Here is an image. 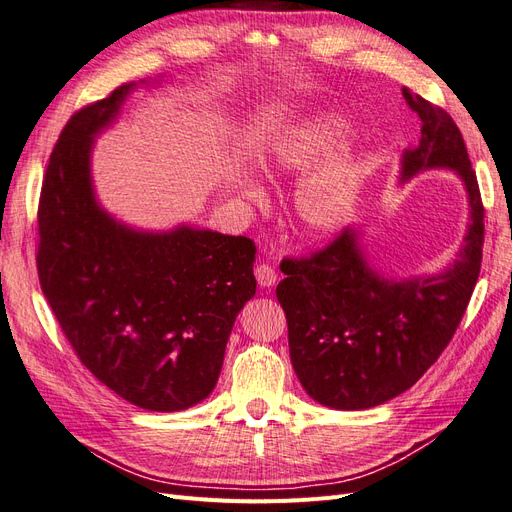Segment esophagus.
Here are the masks:
<instances>
[{"label": "esophagus", "instance_id": "34e87169", "mask_svg": "<svg viewBox=\"0 0 512 512\" xmlns=\"http://www.w3.org/2000/svg\"><path fill=\"white\" fill-rule=\"evenodd\" d=\"M254 275H256V282H258L260 288H271L277 282L275 269L271 265H265V262H262V265H256Z\"/></svg>", "mask_w": 512, "mask_h": 512}]
</instances>
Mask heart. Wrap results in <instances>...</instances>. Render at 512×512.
<instances>
[{"label":"heart","mask_w":512,"mask_h":512,"mask_svg":"<svg viewBox=\"0 0 512 512\" xmlns=\"http://www.w3.org/2000/svg\"><path fill=\"white\" fill-rule=\"evenodd\" d=\"M348 128L335 115H318L284 132L271 147L275 173L299 175L316 166L342 141ZM361 181V164L352 158H333L309 177L299 190L297 207L309 230L327 235L342 226L352 211ZM252 200H262L258 185L247 188Z\"/></svg>","instance_id":"1"}]
</instances>
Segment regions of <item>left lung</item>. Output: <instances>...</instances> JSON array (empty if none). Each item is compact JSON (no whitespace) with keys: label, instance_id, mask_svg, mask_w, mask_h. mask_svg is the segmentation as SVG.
Masks as SVG:
<instances>
[{"label":"left lung","instance_id":"8db88e82","mask_svg":"<svg viewBox=\"0 0 512 512\" xmlns=\"http://www.w3.org/2000/svg\"><path fill=\"white\" fill-rule=\"evenodd\" d=\"M404 98L421 119V141L404 151L401 181L453 168L468 190L470 226L453 267L425 280H384L367 265L352 228L314 254L288 258L275 294L288 322L290 361L307 395L335 410L380 406L438 361L483 260L485 207L457 123L406 87Z\"/></svg>","mask_w":512,"mask_h":512}]
</instances>
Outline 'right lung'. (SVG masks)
<instances>
[{
	"instance_id": "obj_1",
	"label": "right lung",
	"mask_w": 512,
	"mask_h": 512,
	"mask_svg": "<svg viewBox=\"0 0 512 512\" xmlns=\"http://www.w3.org/2000/svg\"><path fill=\"white\" fill-rule=\"evenodd\" d=\"M136 83L76 111L42 179L40 288L81 363L130 404L177 412L218 382L237 314L256 294L247 237L181 226L138 232L96 203L94 136Z\"/></svg>"
}]
</instances>
